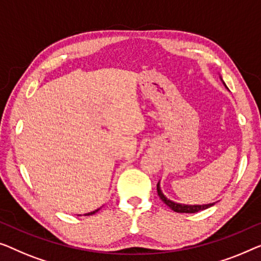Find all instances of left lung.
Instances as JSON below:
<instances>
[{"instance_id":"1","label":"left lung","mask_w":261,"mask_h":261,"mask_svg":"<svg viewBox=\"0 0 261 261\" xmlns=\"http://www.w3.org/2000/svg\"><path fill=\"white\" fill-rule=\"evenodd\" d=\"M225 84V83H223ZM226 86V84H225ZM227 87V86H226ZM157 194H159L160 199L163 201L164 203H166L169 208H171L172 211L176 212V213H197L200 211H203V209H207L209 207H212V205H214V203H208V204H182V203H176L174 201L167 199L166 196H164V194L162 193V190H161V187H160V182L157 183Z\"/></svg>"}]
</instances>
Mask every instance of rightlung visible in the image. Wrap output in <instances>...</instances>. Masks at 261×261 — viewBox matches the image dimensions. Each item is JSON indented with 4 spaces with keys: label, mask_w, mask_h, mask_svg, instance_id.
Segmentation results:
<instances>
[{
    "label": "right lung",
    "mask_w": 261,
    "mask_h": 261,
    "mask_svg": "<svg viewBox=\"0 0 261 261\" xmlns=\"http://www.w3.org/2000/svg\"><path fill=\"white\" fill-rule=\"evenodd\" d=\"M99 211V209H95V211H93V212H91V213H87V214H85V215H92V214H94V213H97Z\"/></svg>",
    "instance_id": "right-lung-1"
}]
</instances>
